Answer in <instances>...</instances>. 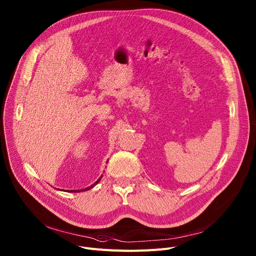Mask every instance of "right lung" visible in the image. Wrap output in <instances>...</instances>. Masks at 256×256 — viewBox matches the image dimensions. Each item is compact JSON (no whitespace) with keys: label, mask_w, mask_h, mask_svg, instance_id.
<instances>
[{"label":"right lung","mask_w":256,"mask_h":256,"mask_svg":"<svg viewBox=\"0 0 256 256\" xmlns=\"http://www.w3.org/2000/svg\"><path fill=\"white\" fill-rule=\"evenodd\" d=\"M107 162H108V160H107ZM103 178V174H101V176L94 182L92 184H90V187H86V188H84V189H80V190H70V191H68V192H72V193H78V192H84V191H88V190H90V189H92V188H94L95 186L101 180V178ZM57 190H59V189H57Z\"/></svg>","instance_id":"add662e5"}]
</instances>
